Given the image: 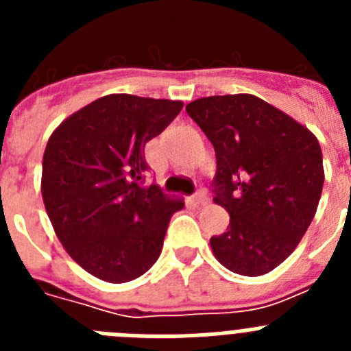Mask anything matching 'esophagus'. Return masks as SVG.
<instances>
[{
    "label": "esophagus",
    "mask_w": 351,
    "mask_h": 351,
    "mask_svg": "<svg viewBox=\"0 0 351 351\" xmlns=\"http://www.w3.org/2000/svg\"><path fill=\"white\" fill-rule=\"evenodd\" d=\"M191 200H193L195 206H206V204H207V193L204 190L197 191V193L193 195V198H191Z\"/></svg>",
    "instance_id": "34e87169"
}]
</instances>
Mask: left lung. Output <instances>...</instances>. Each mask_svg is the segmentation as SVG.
I'll use <instances>...</instances> for the list:
<instances>
[{"label":"left lung","instance_id":"obj_1","mask_svg":"<svg viewBox=\"0 0 351 351\" xmlns=\"http://www.w3.org/2000/svg\"><path fill=\"white\" fill-rule=\"evenodd\" d=\"M186 112L214 145V202L230 214L225 234L210 237L214 256L235 274H267L315 218L325 179L318 138L255 95L198 98Z\"/></svg>","mask_w":351,"mask_h":351}]
</instances>
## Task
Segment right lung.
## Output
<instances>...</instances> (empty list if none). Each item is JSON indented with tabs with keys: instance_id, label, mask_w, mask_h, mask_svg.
<instances>
[{
	"instance_id": "1",
	"label": "right lung",
	"mask_w": 351,
	"mask_h": 351,
	"mask_svg": "<svg viewBox=\"0 0 351 351\" xmlns=\"http://www.w3.org/2000/svg\"><path fill=\"white\" fill-rule=\"evenodd\" d=\"M182 101L107 95L71 114L43 153L42 197L68 255L98 280L126 283L153 267L173 213L184 207L144 186V147Z\"/></svg>"
}]
</instances>
